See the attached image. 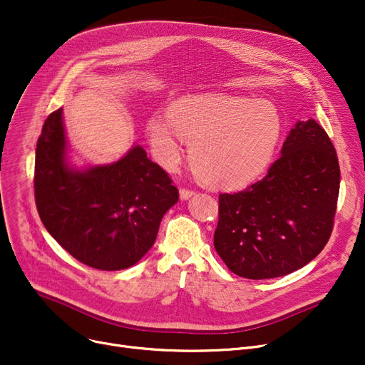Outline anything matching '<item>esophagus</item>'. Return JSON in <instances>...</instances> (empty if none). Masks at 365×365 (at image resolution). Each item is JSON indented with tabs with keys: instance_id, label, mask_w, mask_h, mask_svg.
I'll return each mask as SVG.
<instances>
[{
	"instance_id": "1",
	"label": "esophagus",
	"mask_w": 365,
	"mask_h": 365,
	"mask_svg": "<svg viewBox=\"0 0 365 365\" xmlns=\"http://www.w3.org/2000/svg\"><path fill=\"white\" fill-rule=\"evenodd\" d=\"M180 200L182 201H186V200H189V198H192L194 195H195V192H194V190H190V189H180Z\"/></svg>"
}]
</instances>
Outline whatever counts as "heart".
Returning a JSON list of instances; mask_svg holds the SVG:
<instances>
[{"label":"heart","mask_w":365,"mask_h":365,"mask_svg":"<svg viewBox=\"0 0 365 365\" xmlns=\"http://www.w3.org/2000/svg\"><path fill=\"white\" fill-rule=\"evenodd\" d=\"M278 108L263 99L231 94L187 96L171 103L168 118L152 115L146 134L157 161L173 170L190 145L197 178L220 189H241L269 168L282 138Z\"/></svg>","instance_id":"b5f03b06"}]
</instances>
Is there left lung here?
Listing matches in <instances>:
<instances>
[{
    "label": "left lung",
    "instance_id": "1",
    "mask_svg": "<svg viewBox=\"0 0 365 365\" xmlns=\"http://www.w3.org/2000/svg\"><path fill=\"white\" fill-rule=\"evenodd\" d=\"M340 168L329 134L297 121L267 175L237 194L219 195L215 248L238 277L292 274L327 244L336 213Z\"/></svg>",
    "mask_w": 365,
    "mask_h": 365
}]
</instances>
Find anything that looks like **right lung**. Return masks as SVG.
I'll use <instances>...</instances> for the list:
<instances>
[{
	"mask_svg": "<svg viewBox=\"0 0 365 365\" xmlns=\"http://www.w3.org/2000/svg\"><path fill=\"white\" fill-rule=\"evenodd\" d=\"M34 186L48 234L72 257L102 271L136 264L179 200L167 173L140 145L110 164L73 165L62 108L48 115L38 139Z\"/></svg>",
	"mask_w": 365,
	"mask_h": 365,
	"instance_id": "obj_1",
	"label": "right lung"
}]
</instances>
